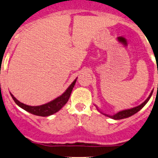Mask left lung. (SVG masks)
<instances>
[{"mask_svg": "<svg viewBox=\"0 0 158 158\" xmlns=\"http://www.w3.org/2000/svg\"><path fill=\"white\" fill-rule=\"evenodd\" d=\"M152 93H153V91H151V94H150L149 97L147 98L146 101H145L143 103H142L140 105L137 106V107H133V108L128 109V110H122V111H120V112H118V113H117L116 114L113 115V116H110V115H107V114H105V115L107 117H109V118H113V119H115V120L124 119V118H128V117L132 116V115H134V114H136L137 112H138L139 110H140V109H141L142 107H143V106H144L145 104L148 103V101H149V99L151 98V95H152Z\"/></svg>", "mask_w": 158, "mask_h": 158, "instance_id": "8db88e82", "label": "left lung"}]
</instances>
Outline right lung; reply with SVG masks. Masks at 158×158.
<instances>
[{"label":"right lung","mask_w":158,"mask_h":158,"mask_svg":"<svg viewBox=\"0 0 158 158\" xmlns=\"http://www.w3.org/2000/svg\"><path fill=\"white\" fill-rule=\"evenodd\" d=\"M76 81H77V79L74 80V82L70 85V87L67 89V90L63 94L60 95V97H58V98H56V99H54V101L40 106L26 105V104H23V103L18 101L11 94H10V95H11L12 98H13V100L15 101V102L16 103L19 107H21V108L24 109V110H25L27 112H29V113L33 114L34 115H37V116L47 117L58 111V110H60V109L62 108V107L68 102V99H69L70 96H71L73 87H74V84H75L76 83Z\"/></svg>","instance_id":"right-lung-1"}]
</instances>
